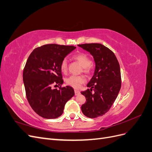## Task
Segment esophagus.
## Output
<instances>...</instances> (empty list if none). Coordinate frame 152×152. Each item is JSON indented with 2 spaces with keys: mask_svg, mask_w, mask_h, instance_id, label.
I'll return each instance as SVG.
<instances>
[{
  "mask_svg": "<svg viewBox=\"0 0 152 152\" xmlns=\"http://www.w3.org/2000/svg\"><path fill=\"white\" fill-rule=\"evenodd\" d=\"M74 91H75V96H78V95H79V94H80V92L79 90L75 89Z\"/></svg>",
  "mask_w": 152,
  "mask_h": 152,
  "instance_id": "esophagus-1",
  "label": "esophagus"
}]
</instances>
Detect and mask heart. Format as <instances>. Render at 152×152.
I'll list each match as a JSON object with an SVG mask.
<instances>
[{
  "mask_svg": "<svg viewBox=\"0 0 152 152\" xmlns=\"http://www.w3.org/2000/svg\"><path fill=\"white\" fill-rule=\"evenodd\" d=\"M73 59L79 62L83 67L85 73H89L92 71V61L89 56L86 53H79L73 56ZM60 70L63 73L68 71V62L66 59H63L60 63ZM66 83L75 88H78L86 81V78L83 75H72L66 79Z\"/></svg>",
  "mask_w": 152,
  "mask_h": 152,
  "instance_id": "heart-1",
  "label": "heart"
}]
</instances>
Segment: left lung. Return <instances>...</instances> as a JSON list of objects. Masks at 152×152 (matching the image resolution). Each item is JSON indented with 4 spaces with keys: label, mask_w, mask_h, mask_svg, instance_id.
Masks as SVG:
<instances>
[{
    "label": "left lung",
    "mask_w": 152,
    "mask_h": 152,
    "mask_svg": "<svg viewBox=\"0 0 152 152\" xmlns=\"http://www.w3.org/2000/svg\"><path fill=\"white\" fill-rule=\"evenodd\" d=\"M79 46L93 55L96 63L94 74L87 85L91 89L81 92L86 99L81 107L82 112L89 118L103 116L109 111L121 89L120 65L115 54L102 44H84Z\"/></svg>",
    "instance_id": "obj_1"
}]
</instances>
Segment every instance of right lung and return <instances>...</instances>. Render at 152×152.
I'll return each mask as SVG.
<instances>
[{"label":"right lung","mask_w":152,"mask_h":152,"mask_svg":"<svg viewBox=\"0 0 152 152\" xmlns=\"http://www.w3.org/2000/svg\"><path fill=\"white\" fill-rule=\"evenodd\" d=\"M75 48L73 45L45 44L35 48L27 59L23 72L26 96L39 116L49 119L61 116L66 103L74 96L72 87H61L63 80L60 63Z\"/></svg>","instance_id":"right-lung-1"}]
</instances>
